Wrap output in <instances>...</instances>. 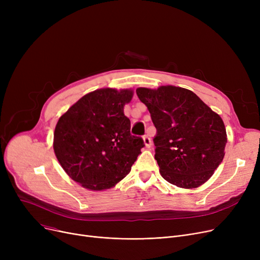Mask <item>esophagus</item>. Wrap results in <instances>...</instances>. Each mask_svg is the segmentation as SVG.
Here are the masks:
<instances>
[{
    "label": "esophagus",
    "instance_id": "esophagus-1",
    "mask_svg": "<svg viewBox=\"0 0 260 260\" xmlns=\"http://www.w3.org/2000/svg\"><path fill=\"white\" fill-rule=\"evenodd\" d=\"M143 141H144V144H145V147L149 148L152 146V139L148 137V136H144L143 137Z\"/></svg>",
    "mask_w": 260,
    "mask_h": 260
}]
</instances>
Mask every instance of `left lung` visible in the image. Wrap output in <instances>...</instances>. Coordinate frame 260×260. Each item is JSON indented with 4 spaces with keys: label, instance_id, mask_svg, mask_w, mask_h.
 Masks as SVG:
<instances>
[{
    "label": "left lung",
    "instance_id": "1",
    "mask_svg": "<svg viewBox=\"0 0 260 260\" xmlns=\"http://www.w3.org/2000/svg\"><path fill=\"white\" fill-rule=\"evenodd\" d=\"M136 92L157 129L155 159L163 178L183 188L208 181L224 157L226 133L220 116L182 87H140Z\"/></svg>",
    "mask_w": 260,
    "mask_h": 260
}]
</instances>
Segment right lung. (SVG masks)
Instances as JSON below:
<instances>
[{"label":"right lung","instance_id":"right-lung-1","mask_svg":"<svg viewBox=\"0 0 260 260\" xmlns=\"http://www.w3.org/2000/svg\"><path fill=\"white\" fill-rule=\"evenodd\" d=\"M133 90L102 88L85 94L60 117L53 149L73 180L88 189L114 186L131 172L143 139L131 134L124 105Z\"/></svg>","mask_w":260,"mask_h":260}]
</instances>
